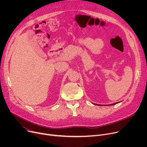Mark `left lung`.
Wrapping results in <instances>:
<instances>
[{
  "instance_id": "1",
  "label": "left lung",
  "mask_w": 147,
  "mask_h": 147,
  "mask_svg": "<svg viewBox=\"0 0 147 147\" xmlns=\"http://www.w3.org/2000/svg\"><path fill=\"white\" fill-rule=\"evenodd\" d=\"M117 103H119V102H115V103H114V104H110V105H115V104H117ZM95 105H101H101H99V104H94Z\"/></svg>"
}]
</instances>
